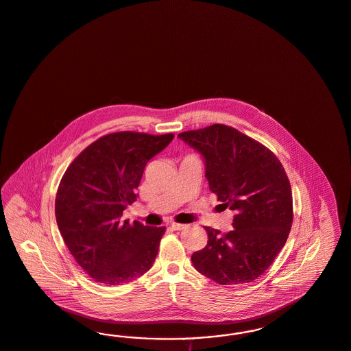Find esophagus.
I'll return each mask as SVG.
<instances>
[{
  "label": "esophagus",
  "instance_id": "1",
  "mask_svg": "<svg viewBox=\"0 0 351 351\" xmlns=\"http://www.w3.org/2000/svg\"><path fill=\"white\" fill-rule=\"evenodd\" d=\"M171 228L173 230V231H182L185 228V225H182V223H171Z\"/></svg>",
  "mask_w": 351,
  "mask_h": 351
}]
</instances>
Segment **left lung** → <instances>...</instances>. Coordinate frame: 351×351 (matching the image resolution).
<instances>
[{
    "label": "left lung",
    "instance_id": "obj_1",
    "mask_svg": "<svg viewBox=\"0 0 351 351\" xmlns=\"http://www.w3.org/2000/svg\"><path fill=\"white\" fill-rule=\"evenodd\" d=\"M202 155L213 193L235 213L230 232L205 227L208 244L192 254L205 277L241 285L260 277L293 225V195L278 158L235 128L214 124L178 136Z\"/></svg>",
    "mask_w": 351,
    "mask_h": 351
}]
</instances>
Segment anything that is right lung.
I'll return each mask as SVG.
<instances>
[{"instance_id":"obj_1","label":"right lung","mask_w":351,"mask_h":351,"mask_svg":"<svg viewBox=\"0 0 351 351\" xmlns=\"http://www.w3.org/2000/svg\"><path fill=\"white\" fill-rule=\"evenodd\" d=\"M172 140L171 133L107 134L65 171L55 202L57 226L78 265L99 283H128L153 267L166 227L130 225L121 217L137 199L147 162Z\"/></svg>"}]
</instances>
